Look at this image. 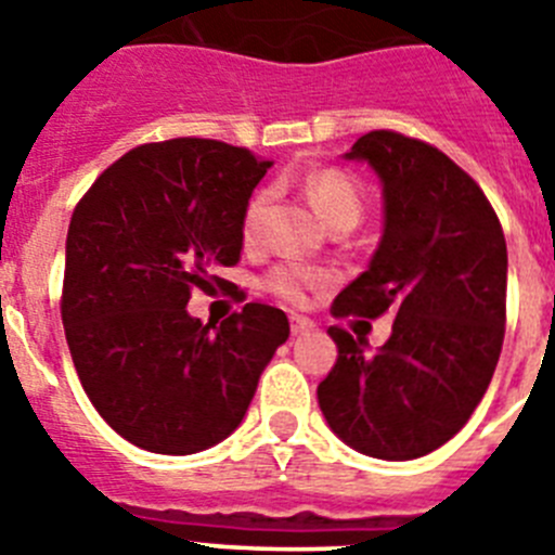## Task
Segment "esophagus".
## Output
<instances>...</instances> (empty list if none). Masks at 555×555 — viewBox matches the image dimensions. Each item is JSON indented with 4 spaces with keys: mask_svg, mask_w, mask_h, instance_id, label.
<instances>
[{
    "mask_svg": "<svg viewBox=\"0 0 555 555\" xmlns=\"http://www.w3.org/2000/svg\"><path fill=\"white\" fill-rule=\"evenodd\" d=\"M292 333L294 336H300V333H306V331H311L313 327V322L308 320V317H300V313H292Z\"/></svg>",
    "mask_w": 555,
    "mask_h": 555,
    "instance_id": "1",
    "label": "esophagus"
}]
</instances>
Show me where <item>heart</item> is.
<instances>
[{"label": "heart", "instance_id": "1", "mask_svg": "<svg viewBox=\"0 0 555 555\" xmlns=\"http://www.w3.org/2000/svg\"><path fill=\"white\" fill-rule=\"evenodd\" d=\"M302 189H306V197L311 199V205L317 208L322 219H325L331 228L336 224H352L361 219L364 214V194L358 189L356 180L347 175V171L336 169V166H325V169L311 171L306 180H302ZM269 205H272V191L258 189L249 197L247 208H244L242 217V238L244 244L255 247V244L263 238V228H267V214ZM331 281V274L325 269L302 267V263H278L267 272L263 278V288L269 294H274L278 300L288 302V306H302L308 297V292H313L317 286Z\"/></svg>", "mask_w": 555, "mask_h": 555}]
</instances>
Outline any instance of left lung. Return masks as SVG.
Wrapping results in <instances>:
<instances>
[{
    "label": "left lung",
    "instance_id": "left-lung-1",
    "mask_svg": "<svg viewBox=\"0 0 555 555\" xmlns=\"http://www.w3.org/2000/svg\"><path fill=\"white\" fill-rule=\"evenodd\" d=\"M347 158L377 171L386 228L331 313L395 320L377 352L333 325L338 358L317 397L358 453L420 459L453 439L489 389L506 336V235L480 185L425 141L372 130Z\"/></svg>",
    "mask_w": 555,
    "mask_h": 555
}]
</instances>
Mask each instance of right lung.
I'll use <instances>...</instances> for the list:
<instances>
[{"instance_id": "1", "label": "right lung", "mask_w": 555, "mask_h": 555, "mask_svg": "<svg viewBox=\"0 0 555 555\" xmlns=\"http://www.w3.org/2000/svg\"><path fill=\"white\" fill-rule=\"evenodd\" d=\"M272 160L214 139L141 144L82 194L66 235L61 317L77 377L100 416L150 453L214 448L247 414L288 338L281 308L247 302L222 325L185 306L228 288L242 217Z\"/></svg>"}]
</instances>
